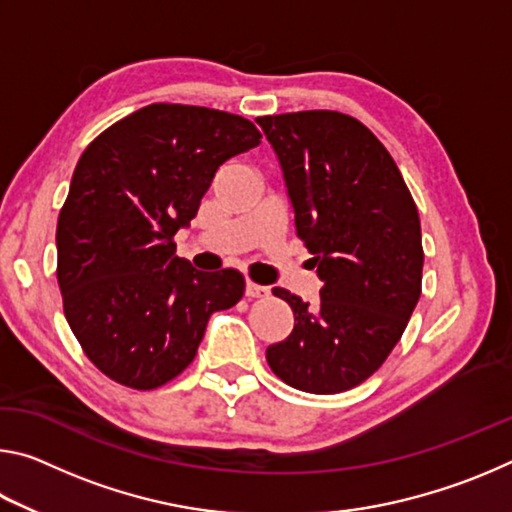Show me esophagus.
I'll use <instances>...</instances> for the list:
<instances>
[{
  "label": "esophagus",
  "instance_id": "1",
  "mask_svg": "<svg viewBox=\"0 0 512 512\" xmlns=\"http://www.w3.org/2000/svg\"><path fill=\"white\" fill-rule=\"evenodd\" d=\"M246 298H266L268 296V287H262V284L255 282H246Z\"/></svg>",
  "mask_w": 512,
  "mask_h": 512
}]
</instances>
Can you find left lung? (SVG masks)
<instances>
[{
    "label": "left lung",
    "instance_id": "left-lung-1",
    "mask_svg": "<svg viewBox=\"0 0 512 512\" xmlns=\"http://www.w3.org/2000/svg\"><path fill=\"white\" fill-rule=\"evenodd\" d=\"M257 124L323 280L314 305L273 289L296 323L287 339L268 345L266 361L298 391H350L386 361L420 300L418 207L391 153L354 117L307 110Z\"/></svg>",
    "mask_w": 512,
    "mask_h": 512
}]
</instances>
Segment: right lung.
Returning a JSON list of instances; mask_svg holds the SVG:
<instances>
[{
    "mask_svg": "<svg viewBox=\"0 0 512 512\" xmlns=\"http://www.w3.org/2000/svg\"><path fill=\"white\" fill-rule=\"evenodd\" d=\"M262 140L230 112L153 103L103 131L76 164L58 216L65 318L103 375L151 391L194 361L207 320L244 296L232 268L176 255L223 162Z\"/></svg>",
    "mask_w": 512,
    "mask_h": 512,
    "instance_id": "obj_1",
    "label": "right lung"
}]
</instances>
